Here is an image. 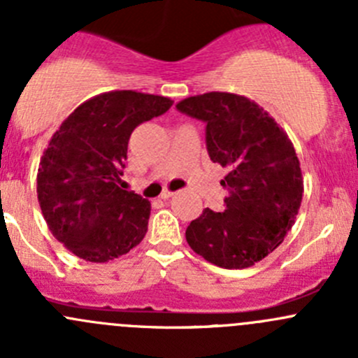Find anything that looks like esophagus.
Instances as JSON below:
<instances>
[{
  "mask_svg": "<svg viewBox=\"0 0 358 358\" xmlns=\"http://www.w3.org/2000/svg\"><path fill=\"white\" fill-rule=\"evenodd\" d=\"M175 194H176V192H173V190H168V189H166V190H162L161 199H169V197H173V196H175Z\"/></svg>",
  "mask_w": 358,
  "mask_h": 358,
  "instance_id": "obj_1",
  "label": "esophagus"
}]
</instances>
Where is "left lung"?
Instances as JSON below:
<instances>
[{
    "label": "left lung",
    "mask_w": 358,
    "mask_h": 358,
    "mask_svg": "<svg viewBox=\"0 0 358 358\" xmlns=\"http://www.w3.org/2000/svg\"><path fill=\"white\" fill-rule=\"evenodd\" d=\"M176 109L206 122L213 162L227 168L223 211L206 208L187 227V243L222 268H248L282 244L303 197V176L287 133L243 95L209 92Z\"/></svg>",
    "instance_id": "left-lung-1"
}]
</instances>
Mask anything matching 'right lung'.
<instances>
[{
	"instance_id": "1",
	"label": "right lung",
	"mask_w": 358,
	"mask_h": 358,
	"mask_svg": "<svg viewBox=\"0 0 358 358\" xmlns=\"http://www.w3.org/2000/svg\"><path fill=\"white\" fill-rule=\"evenodd\" d=\"M171 106L133 90L100 93L53 133L39 162L38 201L55 239L76 256L106 263L142 243L150 202L119 183L133 129Z\"/></svg>"
}]
</instances>
